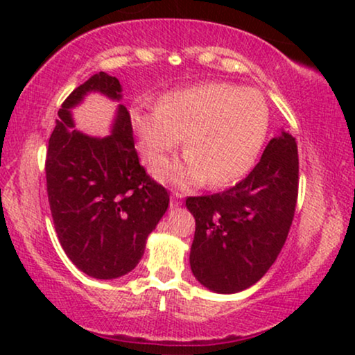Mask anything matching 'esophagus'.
Listing matches in <instances>:
<instances>
[{
	"label": "esophagus",
	"instance_id": "obj_1",
	"mask_svg": "<svg viewBox=\"0 0 355 355\" xmlns=\"http://www.w3.org/2000/svg\"><path fill=\"white\" fill-rule=\"evenodd\" d=\"M181 205H182V196H181V193H174V196L171 197V202H169V207L178 208Z\"/></svg>",
	"mask_w": 355,
	"mask_h": 355
}]
</instances>
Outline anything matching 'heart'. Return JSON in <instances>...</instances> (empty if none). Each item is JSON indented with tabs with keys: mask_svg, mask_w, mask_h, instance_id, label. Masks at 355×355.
<instances>
[{
	"mask_svg": "<svg viewBox=\"0 0 355 355\" xmlns=\"http://www.w3.org/2000/svg\"><path fill=\"white\" fill-rule=\"evenodd\" d=\"M129 119L147 163L171 153L186 135L187 153L155 163V178L178 187L205 181L221 187L254 166L268 134L270 110L257 89L207 82L163 95L157 108L134 105Z\"/></svg>",
	"mask_w": 355,
	"mask_h": 355,
	"instance_id": "b5f03b06",
	"label": "heart"
}]
</instances>
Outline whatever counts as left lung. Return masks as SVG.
Segmentation results:
<instances>
[{
    "label": "left lung",
    "instance_id": "1",
    "mask_svg": "<svg viewBox=\"0 0 355 355\" xmlns=\"http://www.w3.org/2000/svg\"><path fill=\"white\" fill-rule=\"evenodd\" d=\"M297 186V145L281 130L249 176L234 187L187 198V210L196 218L189 260L203 288L234 294L261 279L293 225Z\"/></svg>",
    "mask_w": 355,
    "mask_h": 355
}]
</instances>
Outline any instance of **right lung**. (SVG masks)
Returning a JSON list of instances; mask_svg holds the SVG:
<instances>
[{
	"label": "right lung",
	"instance_id": "right-lung-1",
	"mask_svg": "<svg viewBox=\"0 0 355 355\" xmlns=\"http://www.w3.org/2000/svg\"><path fill=\"white\" fill-rule=\"evenodd\" d=\"M89 94L121 101L123 85L98 72L61 105L46 152L48 200L72 263L90 278L116 279L137 266L169 196L140 166L124 105L116 108L106 137L76 129L72 110Z\"/></svg>",
	"mask_w": 355,
	"mask_h": 355
}]
</instances>
